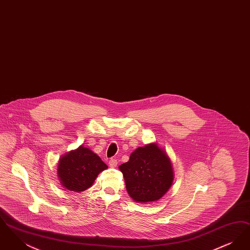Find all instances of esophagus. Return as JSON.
<instances>
[{
  "instance_id": "obj_1",
  "label": "esophagus",
  "mask_w": 250,
  "mask_h": 250,
  "mask_svg": "<svg viewBox=\"0 0 250 250\" xmlns=\"http://www.w3.org/2000/svg\"><path fill=\"white\" fill-rule=\"evenodd\" d=\"M108 164H109V166L111 167H114L117 166L118 161L115 158H110L109 161H108Z\"/></svg>"
}]
</instances>
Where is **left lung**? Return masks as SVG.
I'll list each match as a JSON object with an SVG mask.
<instances>
[{
    "mask_svg": "<svg viewBox=\"0 0 250 250\" xmlns=\"http://www.w3.org/2000/svg\"><path fill=\"white\" fill-rule=\"evenodd\" d=\"M119 168L124 174L126 190L137 202L161 199L173 181L170 161L155 143L137 148L129 160Z\"/></svg>",
    "mask_w": 250,
    "mask_h": 250,
    "instance_id": "8db88e82",
    "label": "left lung"
}]
</instances>
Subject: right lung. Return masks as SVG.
Instances as JSON below:
<instances>
[{
    "label": "right lung",
    "mask_w": 250,
    "mask_h": 250,
    "mask_svg": "<svg viewBox=\"0 0 250 250\" xmlns=\"http://www.w3.org/2000/svg\"><path fill=\"white\" fill-rule=\"evenodd\" d=\"M107 167L98 155L82 145L60 159L58 176L66 189L83 192L89 188L99 172Z\"/></svg>",
    "instance_id": "right-lung-1"
}]
</instances>
